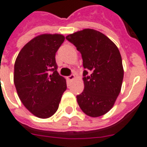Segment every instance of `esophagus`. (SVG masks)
<instances>
[{"label":"esophagus","instance_id":"obj_1","mask_svg":"<svg viewBox=\"0 0 147 147\" xmlns=\"http://www.w3.org/2000/svg\"><path fill=\"white\" fill-rule=\"evenodd\" d=\"M74 78H75V75H74V74H71V75H69V76L68 77V79L70 80V81L74 80Z\"/></svg>","mask_w":147,"mask_h":147}]
</instances>
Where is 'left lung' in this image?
I'll return each mask as SVG.
<instances>
[{"instance_id": "8db88e82", "label": "left lung", "mask_w": 147, "mask_h": 147, "mask_svg": "<svg viewBox=\"0 0 147 147\" xmlns=\"http://www.w3.org/2000/svg\"><path fill=\"white\" fill-rule=\"evenodd\" d=\"M66 39L81 53L84 90L77 96L81 110L88 116L106 114L121 91L123 68L116 45L100 32L86 28L69 34Z\"/></svg>"}]
</instances>
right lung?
Returning a JSON list of instances; mask_svg holds the SVG:
<instances>
[{"label":"right lung","mask_w":147,"mask_h":147,"mask_svg":"<svg viewBox=\"0 0 147 147\" xmlns=\"http://www.w3.org/2000/svg\"><path fill=\"white\" fill-rule=\"evenodd\" d=\"M64 41L61 34L39 35L22 48L14 63V82L20 100L41 119L56 112L67 88L55 62V53Z\"/></svg>","instance_id":"1"}]
</instances>
